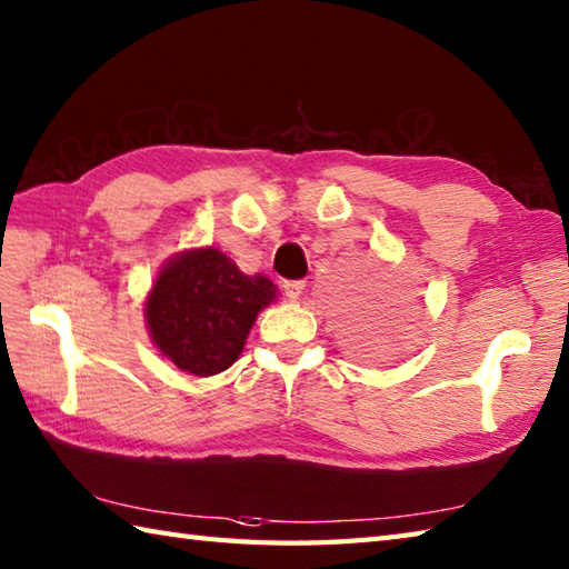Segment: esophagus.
Segmentation results:
<instances>
[{
    "label": "esophagus",
    "mask_w": 569,
    "mask_h": 569,
    "mask_svg": "<svg viewBox=\"0 0 569 569\" xmlns=\"http://www.w3.org/2000/svg\"><path fill=\"white\" fill-rule=\"evenodd\" d=\"M283 291L288 296V300H298L306 291V281H286L283 283Z\"/></svg>",
    "instance_id": "34e87169"
}]
</instances>
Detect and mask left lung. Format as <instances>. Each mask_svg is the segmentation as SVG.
<instances>
[{"instance_id":"left-lung-1","label":"left lung","mask_w":569,"mask_h":569,"mask_svg":"<svg viewBox=\"0 0 569 569\" xmlns=\"http://www.w3.org/2000/svg\"><path fill=\"white\" fill-rule=\"evenodd\" d=\"M359 349L365 355H369L371 359H383V357H391L393 355V340H391V335L389 332H381V330H371V332H365L361 335V340H359Z\"/></svg>"}]
</instances>
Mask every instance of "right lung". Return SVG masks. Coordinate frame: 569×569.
Segmentation results:
<instances>
[{
    "mask_svg": "<svg viewBox=\"0 0 569 569\" xmlns=\"http://www.w3.org/2000/svg\"><path fill=\"white\" fill-rule=\"evenodd\" d=\"M276 293L269 278L241 273L220 249H186L161 266L143 300V318L168 361L192 377H214L239 359Z\"/></svg>",
    "mask_w": 569,
    "mask_h": 569,
    "instance_id": "right-lung-1",
    "label": "right lung"
}]
</instances>
